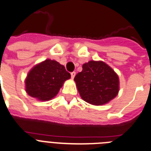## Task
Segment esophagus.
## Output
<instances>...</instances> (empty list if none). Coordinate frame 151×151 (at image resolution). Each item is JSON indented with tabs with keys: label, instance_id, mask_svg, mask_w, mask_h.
<instances>
[{
	"label": "esophagus",
	"instance_id": "esophagus-1",
	"mask_svg": "<svg viewBox=\"0 0 151 151\" xmlns=\"http://www.w3.org/2000/svg\"><path fill=\"white\" fill-rule=\"evenodd\" d=\"M70 75H71L72 79H73V78H74V77H75V75H76V72H74V71L71 72V73H70Z\"/></svg>",
	"mask_w": 151,
	"mask_h": 151
}]
</instances>
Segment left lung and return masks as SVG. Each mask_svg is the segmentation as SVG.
<instances>
[{
    "label": "left lung",
    "mask_w": 151,
    "mask_h": 151,
    "mask_svg": "<svg viewBox=\"0 0 151 151\" xmlns=\"http://www.w3.org/2000/svg\"><path fill=\"white\" fill-rule=\"evenodd\" d=\"M74 81L82 99L93 105L108 103L119 91L118 76L103 61L91 60L83 64Z\"/></svg>",
    "instance_id": "8db88e82"
}]
</instances>
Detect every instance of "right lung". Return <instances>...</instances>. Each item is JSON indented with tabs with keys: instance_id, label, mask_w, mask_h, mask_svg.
<instances>
[{
	"instance_id": "add662e5",
	"label": "right lung",
	"mask_w": 151,
	"mask_h": 151,
	"mask_svg": "<svg viewBox=\"0 0 151 151\" xmlns=\"http://www.w3.org/2000/svg\"><path fill=\"white\" fill-rule=\"evenodd\" d=\"M70 74L64 66L50 59L30 70L25 80L27 93L40 101H49L58 94Z\"/></svg>"
}]
</instances>
